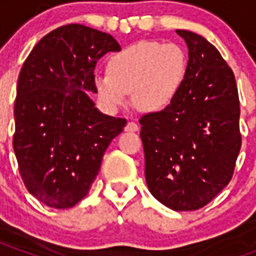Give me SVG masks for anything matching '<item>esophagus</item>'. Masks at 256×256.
Returning <instances> with one entry per match:
<instances>
[{
  "mask_svg": "<svg viewBox=\"0 0 256 256\" xmlns=\"http://www.w3.org/2000/svg\"><path fill=\"white\" fill-rule=\"evenodd\" d=\"M124 130H126V132H137V130H138V124L134 122H128V124H126Z\"/></svg>",
  "mask_w": 256,
  "mask_h": 256,
  "instance_id": "1",
  "label": "esophagus"
}]
</instances>
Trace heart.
I'll list each match as a JSON object with an SVG mask.
<instances>
[{"label": "heart", "mask_w": 256, "mask_h": 256, "mask_svg": "<svg viewBox=\"0 0 256 256\" xmlns=\"http://www.w3.org/2000/svg\"><path fill=\"white\" fill-rule=\"evenodd\" d=\"M110 71L94 75L96 93L110 110L128 102L141 111L156 112L172 102L188 71V58L176 44L141 41L123 48L110 58Z\"/></svg>", "instance_id": "b5f03b06"}]
</instances>
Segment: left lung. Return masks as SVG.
Listing matches in <instances>:
<instances>
[{"label": "left lung", "instance_id": "8db88e82", "mask_svg": "<svg viewBox=\"0 0 256 256\" xmlns=\"http://www.w3.org/2000/svg\"><path fill=\"white\" fill-rule=\"evenodd\" d=\"M188 71L176 98L140 119L150 192L176 211L208 204L229 184L242 148L236 79L206 38L177 30Z\"/></svg>", "mask_w": 256, "mask_h": 256}]
</instances>
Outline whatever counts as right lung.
Returning <instances> with one entry per match:
<instances>
[{
  "label": "right lung",
  "mask_w": 256,
  "mask_h": 256,
  "mask_svg": "<svg viewBox=\"0 0 256 256\" xmlns=\"http://www.w3.org/2000/svg\"><path fill=\"white\" fill-rule=\"evenodd\" d=\"M120 45L84 24L62 26L32 48L18 79L14 150L27 190L53 208L88 194L126 119L96 108V66Z\"/></svg>",
  "instance_id": "obj_1"
}]
</instances>
